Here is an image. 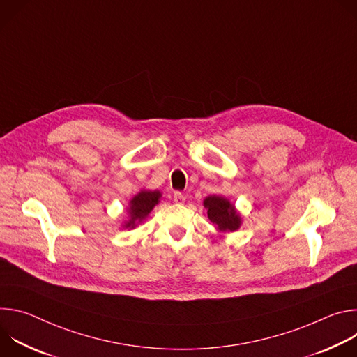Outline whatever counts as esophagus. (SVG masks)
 <instances>
[{
  "mask_svg": "<svg viewBox=\"0 0 357 357\" xmlns=\"http://www.w3.org/2000/svg\"><path fill=\"white\" fill-rule=\"evenodd\" d=\"M185 200H186V196L182 192H175L174 193V202L178 203V205H182V203H185Z\"/></svg>",
  "mask_w": 357,
  "mask_h": 357,
  "instance_id": "obj_1",
  "label": "esophagus"
}]
</instances>
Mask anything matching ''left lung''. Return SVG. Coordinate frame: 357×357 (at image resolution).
Wrapping results in <instances>:
<instances>
[{
  "instance_id": "left-lung-1",
  "label": "left lung",
  "mask_w": 357,
  "mask_h": 357,
  "mask_svg": "<svg viewBox=\"0 0 357 357\" xmlns=\"http://www.w3.org/2000/svg\"><path fill=\"white\" fill-rule=\"evenodd\" d=\"M203 206L208 209L209 220L220 231H234L241 225V218L233 203L222 196H208L203 200Z\"/></svg>"
}]
</instances>
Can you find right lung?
Returning a JSON list of instances; mask_svg holds the SVG:
<instances>
[{
  "mask_svg": "<svg viewBox=\"0 0 357 357\" xmlns=\"http://www.w3.org/2000/svg\"><path fill=\"white\" fill-rule=\"evenodd\" d=\"M161 199L160 190H141L130 200V220L124 223L126 229H134L138 223H141L154 209Z\"/></svg>",
  "mask_w": 357,
  "mask_h": 357,
  "instance_id": "add662e5",
  "label": "right lung"
}]
</instances>
